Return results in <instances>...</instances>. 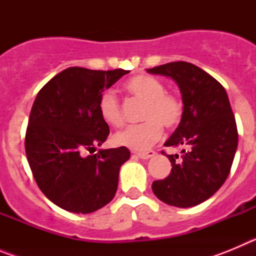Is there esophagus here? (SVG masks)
I'll list each match as a JSON object with an SVG mask.
<instances>
[{
  "label": "esophagus",
  "instance_id": "1",
  "mask_svg": "<svg viewBox=\"0 0 256 256\" xmlns=\"http://www.w3.org/2000/svg\"><path fill=\"white\" fill-rule=\"evenodd\" d=\"M136 155L138 156L140 159H144V160H148L150 159V158H152L154 155H155V151H146V152H138V154H136Z\"/></svg>",
  "mask_w": 256,
  "mask_h": 256
}]
</instances>
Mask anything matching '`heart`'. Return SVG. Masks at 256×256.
Instances as JSON below:
<instances>
[{"label": "heart", "instance_id": "1", "mask_svg": "<svg viewBox=\"0 0 256 256\" xmlns=\"http://www.w3.org/2000/svg\"><path fill=\"white\" fill-rule=\"evenodd\" d=\"M126 92L144 104L141 119L144 123L128 126L114 134L118 146L133 151H146L162 134L165 128H174L182 119L183 104L176 94L165 92V86L155 76L138 74L124 83ZM98 112L102 120L112 126H123L124 119L119 100L112 92H104L98 101Z\"/></svg>", "mask_w": 256, "mask_h": 256}]
</instances>
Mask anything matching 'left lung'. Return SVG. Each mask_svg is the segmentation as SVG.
I'll return each instance as SVG.
<instances>
[{"instance_id":"obj_1","label":"left lung","mask_w":256,"mask_h":256,"mask_svg":"<svg viewBox=\"0 0 256 256\" xmlns=\"http://www.w3.org/2000/svg\"><path fill=\"white\" fill-rule=\"evenodd\" d=\"M148 73L173 79L183 102L180 126L164 144L182 151L165 154L172 162L170 174L154 180L152 191L172 206H196L224 183L237 150L238 133L227 92L210 74L186 61L155 66Z\"/></svg>"}]
</instances>
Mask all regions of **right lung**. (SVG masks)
<instances>
[{
	"label": "right lung",
	"mask_w": 256,
	"mask_h": 256,
	"mask_svg": "<svg viewBox=\"0 0 256 256\" xmlns=\"http://www.w3.org/2000/svg\"><path fill=\"white\" fill-rule=\"evenodd\" d=\"M126 73L68 68L36 97L26 134V159L40 191L61 209L88 214L115 196L119 170L130 159V150L86 152L108 138L110 130L100 116L98 101Z\"/></svg>",
	"instance_id": "right-lung-1"
}]
</instances>
